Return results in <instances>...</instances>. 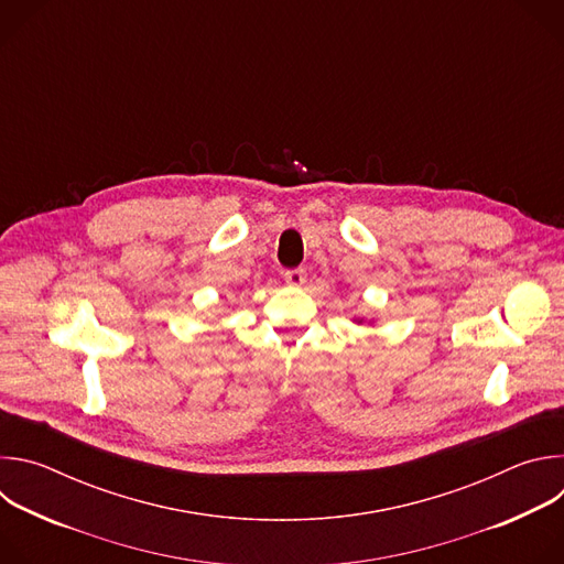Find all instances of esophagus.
<instances>
[{"mask_svg":"<svg viewBox=\"0 0 564 564\" xmlns=\"http://www.w3.org/2000/svg\"><path fill=\"white\" fill-rule=\"evenodd\" d=\"M305 270L303 268H296V270H288V272H283V279H285V283L288 285H294V288H301L303 283H305Z\"/></svg>","mask_w":564,"mask_h":564,"instance_id":"obj_1","label":"esophagus"}]
</instances>
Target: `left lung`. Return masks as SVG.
Listing matches in <instances>:
<instances>
[{
	"label": "left lung",
	"instance_id": "obj_1",
	"mask_svg": "<svg viewBox=\"0 0 564 564\" xmlns=\"http://www.w3.org/2000/svg\"><path fill=\"white\" fill-rule=\"evenodd\" d=\"M357 321V324H364V318H355Z\"/></svg>",
	"mask_w": 564,
	"mask_h": 564
}]
</instances>
